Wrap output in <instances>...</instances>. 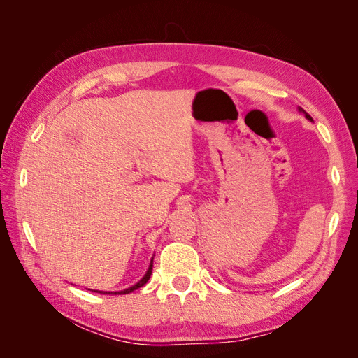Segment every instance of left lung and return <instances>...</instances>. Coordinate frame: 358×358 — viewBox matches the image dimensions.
Here are the masks:
<instances>
[{
  "mask_svg": "<svg viewBox=\"0 0 358 358\" xmlns=\"http://www.w3.org/2000/svg\"><path fill=\"white\" fill-rule=\"evenodd\" d=\"M299 112H301V113H305V117L308 119V121H312V117H310V116H309V115H308V113H306L305 110H303V109H301V107H299ZM312 122H313V121H312Z\"/></svg>",
  "mask_w": 358,
  "mask_h": 358,
  "instance_id": "1",
  "label": "left lung"
}]
</instances>
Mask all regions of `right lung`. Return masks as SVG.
Returning <instances> with one entry per match:
<instances>
[{
    "label": "right lung",
    "instance_id": "add662e5",
    "mask_svg": "<svg viewBox=\"0 0 358 358\" xmlns=\"http://www.w3.org/2000/svg\"><path fill=\"white\" fill-rule=\"evenodd\" d=\"M152 267H154V257L150 258V263H149V267H148V272L145 273V276L138 280L137 284H134L133 287H129V288H125V289H122V291H99V289H91V291H94V292H100V294H128V292H131V291H134V289H137V288H140V287H143L148 280H149V278H150V275H152Z\"/></svg>",
    "mask_w": 358,
    "mask_h": 358
}]
</instances>
